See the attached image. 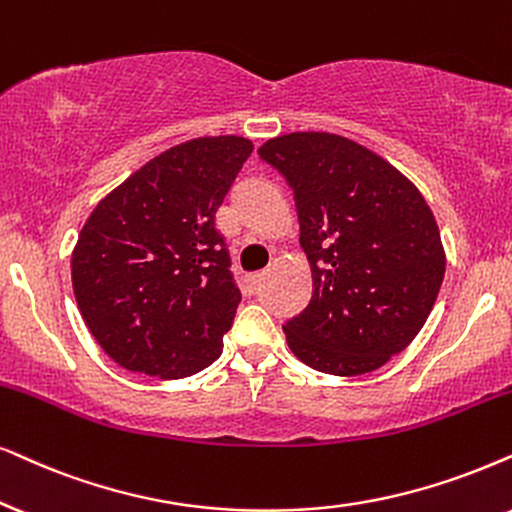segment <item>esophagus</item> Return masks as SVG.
Returning <instances> with one entry per match:
<instances>
[{
	"mask_svg": "<svg viewBox=\"0 0 512 512\" xmlns=\"http://www.w3.org/2000/svg\"><path fill=\"white\" fill-rule=\"evenodd\" d=\"M264 276H267V274H264V271H260V274H252V276H248L250 288H252V290L260 288V286H262V281H264Z\"/></svg>",
	"mask_w": 512,
	"mask_h": 512,
	"instance_id": "obj_1",
	"label": "esophagus"
}]
</instances>
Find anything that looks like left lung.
I'll return each mask as SVG.
<instances>
[{
	"instance_id": "8db88e82",
	"label": "left lung",
	"mask_w": 512,
	"mask_h": 512,
	"mask_svg": "<svg viewBox=\"0 0 512 512\" xmlns=\"http://www.w3.org/2000/svg\"><path fill=\"white\" fill-rule=\"evenodd\" d=\"M260 158L295 193L314 293L283 333L302 364L364 375L409 347L442 288L446 255L423 193L357 141L293 132Z\"/></svg>"
}]
</instances>
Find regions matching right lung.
<instances>
[{
	"instance_id": "right-lung-1",
	"label": "right lung",
	"mask_w": 512,
	"mask_h": 512,
	"mask_svg": "<svg viewBox=\"0 0 512 512\" xmlns=\"http://www.w3.org/2000/svg\"><path fill=\"white\" fill-rule=\"evenodd\" d=\"M252 141L200 137L155 155L96 205L73 250L77 309L103 352L177 380L224 347L241 290L215 215Z\"/></svg>"
}]
</instances>
